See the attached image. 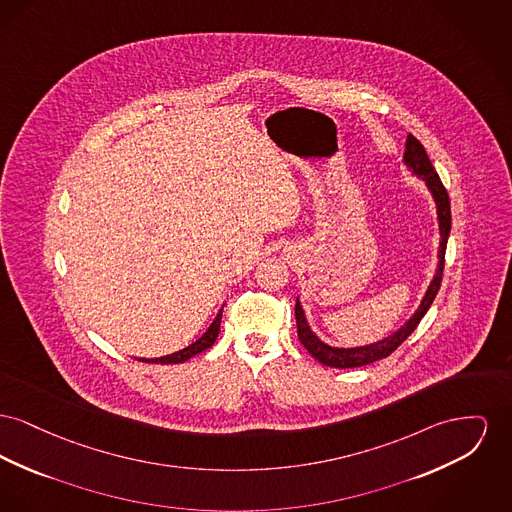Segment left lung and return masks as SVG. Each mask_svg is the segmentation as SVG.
Listing matches in <instances>:
<instances>
[{"label": "left lung", "instance_id": "1", "mask_svg": "<svg viewBox=\"0 0 512 512\" xmlns=\"http://www.w3.org/2000/svg\"><path fill=\"white\" fill-rule=\"evenodd\" d=\"M404 164L412 170L414 176H418L420 180L425 181L435 207H437V220H439V263H437V271L433 274V280L429 282L425 296L421 300L416 313L398 329L392 332L391 336L377 340L373 344H365V346H356V348H336L325 344L315 332L311 331L303 307L300 300L296 301V325H298V338L301 344L305 346V350L315 358L321 361L323 365L329 367H338V369H348V367H361V365H369L373 361L383 360L387 356H391L392 352L416 331V327L420 325L423 315L427 313V309L431 307V303L435 300L439 288H441V280H443V269H445V249H447V240L451 234V201H449V193L445 189V185L439 180L427 152L423 149L420 141L414 135H408L406 139V151H404Z\"/></svg>", "mask_w": 512, "mask_h": 512}]
</instances>
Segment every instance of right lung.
Returning a JSON list of instances; mask_svg holds the SVG:
<instances>
[{
    "label": "right lung",
    "instance_id": "obj_1",
    "mask_svg": "<svg viewBox=\"0 0 512 512\" xmlns=\"http://www.w3.org/2000/svg\"><path fill=\"white\" fill-rule=\"evenodd\" d=\"M220 319H222V309L216 313L211 327L203 332V336L197 338L193 344H189L187 348H183L180 352H174V354H168V356H162V358H152V360L139 358V361H147V363H183V361L191 360L193 356H197V354L209 350L212 344L216 342V336H218V332H220Z\"/></svg>",
    "mask_w": 512,
    "mask_h": 512
}]
</instances>
